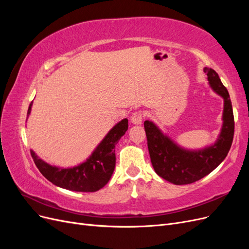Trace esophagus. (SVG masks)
<instances>
[{
	"label": "esophagus",
	"mask_w": 249,
	"mask_h": 249,
	"mask_svg": "<svg viewBox=\"0 0 249 249\" xmlns=\"http://www.w3.org/2000/svg\"><path fill=\"white\" fill-rule=\"evenodd\" d=\"M143 117H144V113H143L142 111H136V112L133 113V114H132L131 122L134 124H141Z\"/></svg>",
	"instance_id": "1"
}]
</instances>
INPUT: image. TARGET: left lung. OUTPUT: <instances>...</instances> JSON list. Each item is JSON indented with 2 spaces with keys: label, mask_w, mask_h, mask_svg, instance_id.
I'll return each instance as SVG.
<instances>
[{
  "label": "left lung",
  "mask_w": 249,
  "mask_h": 249,
  "mask_svg": "<svg viewBox=\"0 0 249 249\" xmlns=\"http://www.w3.org/2000/svg\"><path fill=\"white\" fill-rule=\"evenodd\" d=\"M203 71L207 73L211 88L224 101L223 124L214 144L196 150L186 149L164 135L153 122H144L153 167L158 176L175 185L191 184L208 176L225 159L232 143L235 122L228 89L214 70L205 67Z\"/></svg>",
  "instance_id": "obj_1"
}]
</instances>
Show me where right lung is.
<instances>
[{
	"label": "right lung",
	"mask_w": 249,
	"mask_h": 249,
	"mask_svg": "<svg viewBox=\"0 0 249 249\" xmlns=\"http://www.w3.org/2000/svg\"><path fill=\"white\" fill-rule=\"evenodd\" d=\"M32 103L28 109V116L31 113ZM127 127V119L120 120L96 146L91 156L78 166L71 168L53 166L41 160L32 149L31 156L42 176L54 185L77 192H95L102 189L113 175L116 161L114 148Z\"/></svg>",
	"instance_id": "1"
}]
</instances>
